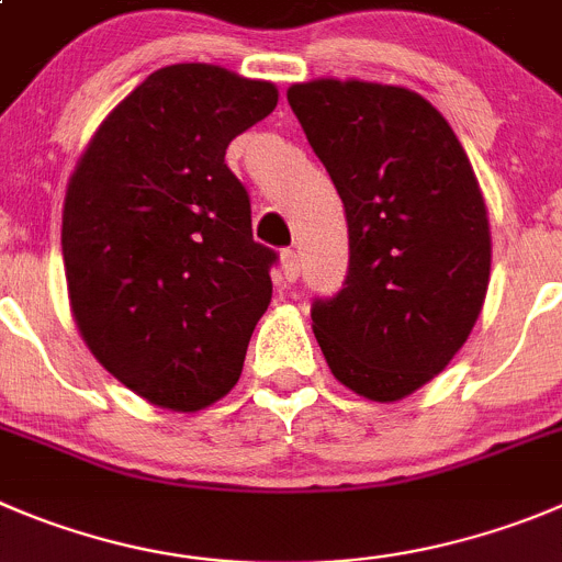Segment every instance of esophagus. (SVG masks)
Wrapping results in <instances>:
<instances>
[{
    "label": "esophagus",
    "mask_w": 562,
    "mask_h": 562,
    "mask_svg": "<svg viewBox=\"0 0 562 562\" xmlns=\"http://www.w3.org/2000/svg\"><path fill=\"white\" fill-rule=\"evenodd\" d=\"M299 271H302V263H299L296 249L282 251V277H285V282H296Z\"/></svg>",
    "instance_id": "1"
}]
</instances>
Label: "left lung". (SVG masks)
Wrapping results in <instances>:
<instances>
[{
    "mask_svg": "<svg viewBox=\"0 0 562 562\" xmlns=\"http://www.w3.org/2000/svg\"><path fill=\"white\" fill-rule=\"evenodd\" d=\"M288 104L349 224V271L313 302V333L346 387L396 402L447 369L480 316L485 199L447 119L407 88L313 80Z\"/></svg>",
    "mask_w": 562,
    "mask_h": 562,
    "instance_id": "left-lung-1",
    "label": "left lung"
}]
</instances>
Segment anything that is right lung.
Masks as SVG:
<instances>
[{
    "label": "right lung",
    "instance_id": "1",
    "mask_svg": "<svg viewBox=\"0 0 562 562\" xmlns=\"http://www.w3.org/2000/svg\"><path fill=\"white\" fill-rule=\"evenodd\" d=\"M271 82L207 63L157 68L102 122L63 207V263L93 358L151 405L193 413L238 382L277 251L251 238L235 135Z\"/></svg>",
    "mask_w": 562,
    "mask_h": 562
}]
</instances>
